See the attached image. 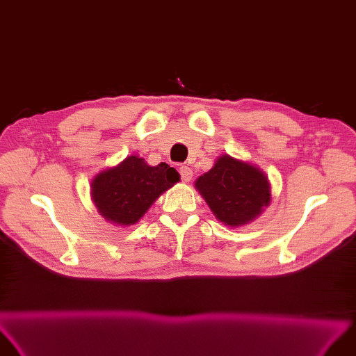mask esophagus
Returning <instances> with one entry per match:
<instances>
[{
  "mask_svg": "<svg viewBox=\"0 0 356 356\" xmlns=\"http://www.w3.org/2000/svg\"><path fill=\"white\" fill-rule=\"evenodd\" d=\"M179 171H180V176H181V180H183V181H191V180H192L193 173H192V168H191V167L181 165V167L179 168Z\"/></svg>",
  "mask_w": 356,
  "mask_h": 356,
  "instance_id": "34e87169",
  "label": "esophagus"
}]
</instances>
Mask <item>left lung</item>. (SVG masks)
<instances>
[{
    "mask_svg": "<svg viewBox=\"0 0 356 356\" xmlns=\"http://www.w3.org/2000/svg\"><path fill=\"white\" fill-rule=\"evenodd\" d=\"M195 188L217 219L232 227L254 220L270 202V186L265 173L227 154L197 179Z\"/></svg>",
    "mask_w": 356,
    "mask_h": 356,
    "instance_id": "obj_1",
    "label": "left lung"
}]
</instances>
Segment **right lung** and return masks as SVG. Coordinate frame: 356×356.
<instances>
[{
	"label": "right lung",
	"instance_id": "right-lung-1",
	"mask_svg": "<svg viewBox=\"0 0 356 356\" xmlns=\"http://www.w3.org/2000/svg\"><path fill=\"white\" fill-rule=\"evenodd\" d=\"M179 180V173L168 164L152 167L143 158L130 155L93 179L91 198L108 222L130 226L139 222L159 195Z\"/></svg>",
	"mask_w": 356,
	"mask_h": 356
}]
</instances>
